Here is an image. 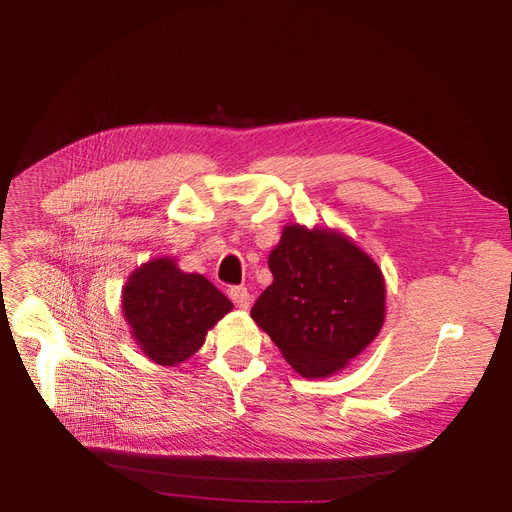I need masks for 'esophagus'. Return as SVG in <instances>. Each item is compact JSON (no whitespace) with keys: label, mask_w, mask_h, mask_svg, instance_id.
<instances>
[{"label":"esophagus","mask_w":512,"mask_h":512,"mask_svg":"<svg viewBox=\"0 0 512 512\" xmlns=\"http://www.w3.org/2000/svg\"><path fill=\"white\" fill-rule=\"evenodd\" d=\"M228 294H230L232 303H235L239 309H247V307H250V303H252V294H250V290H247L245 286H232Z\"/></svg>","instance_id":"esophagus-1"}]
</instances>
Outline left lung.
I'll return each mask as SVG.
<instances>
[{
	"label": "left lung",
	"instance_id": "obj_1",
	"mask_svg": "<svg viewBox=\"0 0 512 512\" xmlns=\"http://www.w3.org/2000/svg\"><path fill=\"white\" fill-rule=\"evenodd\" d=\"M269 269L273 284L256 299L252 318L301 376H331L378 335L382 273L344 235L286 226Z\"/></svg>",
	"mask_w": 512,
	"mask_h": 512
}]
</instances>
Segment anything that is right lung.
Here are the masks:
<instances>
[{
  "instance_id": "1",
  "label": "right lung",
  "mask_w": 512,
  "mask_h": 512,
  "mask_svg": "<svg viewBox=\"0 0 512 512\" xmlns=\"http://www.w3.org/2000/svg\"><path fill=\"white\" fill-rule=\"evenodd\" d=\"M232 303L207 277L183 273L160 258L136 269L123 288V316L141 350L160 365H177L203 346L207 331Z\"/></svg>"
}]
</instances>
